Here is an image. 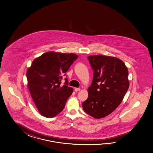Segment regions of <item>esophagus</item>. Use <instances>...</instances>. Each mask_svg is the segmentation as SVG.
I'll use <instances>...</instances> for the list:
<instances>
[{
  "label": "esophagus",
  "instance_id": "34e87169",
  "mask_svg": "<svg viewBox=\"0 0 153 153\" xmlns=\"http://www.w3.org/2000/svg\"><path fill=\"white\" fill-rule=\"evenodd\" d=\"M80 90V88H74V91L75 92H77V91H79Z\"/></svg>",
  "mask_w": 153,
  "mask_h": 153
}]
</instances>
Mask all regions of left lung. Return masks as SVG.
I'll list each match as a JSON object with an SVG mask.
<instances>
[{
    "mask_svg": "<svg viewBox=\"0 0 153 153\" xmlns=\"http://www.w3.org/2000/svg\"><path fill=\"white\" fill-rule=\"evenodd\" d=\"M94 71L88 98L82 103L85 113L99 119L119 106L129 88L128 71L123 61L109 56L88 57Z\"/></svg>",
    "mask_w": 153,
    "mask_h": 153,
    "instance_id": "1",
    "label": "left lung"
}]
</instances>
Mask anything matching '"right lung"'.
Wrapping results in <instances>:
<instances>
[{"label": "right lung", "mask_w": 153, "mask_h": 153, "mask_svg": "<svg viewBox=\"0 0 153 153\" xmlns=\"http://www.w3.org/2000/svg\"><path fill=\"white\" fill-rule=\"evenodd\" d=\"M75 54L46 52L33 60L26 73L27 86L33 101L42 116L53 118L64 109L73 88L62 76L76 60Z\"/></svg>", "instance_id": "obj_1"}]
</instances>
